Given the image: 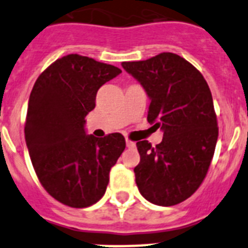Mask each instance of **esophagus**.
Listing matches in <instances>:
<instances>
[{
	"label": "esophagus",
	"instance_id": "esophagus-1",
	"mask_svg": "<svg viewBox=\"0 0 248 248\" xmlns=\"http://www.w3.org/2000/svg\"><path fill=\"white\" fill-rule=\"evenodd\" d=\"M126 146L128 147V149H135L136 147V143L134 142V141L128 140V139H126Z\"/></svg>",
	"mask_w": 248,
	"mask_h": 248
}]
</instances>
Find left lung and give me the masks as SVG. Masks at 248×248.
Instances as JSON below:
<instances>
[{
  "label": "left lung",
  "mask_w": 248,
  "mask_h": 248,
  "mask_svg": "<svg viewBox=\"0 0 248 248\" xmlns=\"http://www.w3.org/2000/svg\"><path fill=\"white\" fill-rule=\"evenodd\" d=\"M150 98L147 121L161 128L163 141L136 143L140 163L137 188L150 203L163 207L188 199L204 180L218 139L211 89L184 58L161 53L142 62H124Z\"/></svg>",
  "instance_id": "left-lung-1"
}]
</instances>
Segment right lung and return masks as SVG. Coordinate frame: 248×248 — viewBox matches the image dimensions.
<instances>
[{
    "label": "right lung",
    "instance_id": "add662e5",
    "mask_svg": "<svg viewBox=\"0 0 248 248\" xmlns=\"http://www.w3.org/2000/svg\"><path fill=\"white\" fill-rule=\"evenodd\" d=\"M117 66L69 54L41 73L31 91L25 140L35 172L53 198L72 208L94 204L105 195L111 168L126 147L121 134L94 137L85 116Z\"/></svg>",
    "mask_w": 248,
    "mask_h": 248
}]
</instances>
